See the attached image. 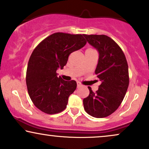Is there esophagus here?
Here are the masks:
<instances>
[{"mask_svg":"<svg viewBox=\"0 0 149 149\" xmlns=\"http://www.w3.org/2000/svg\"><path fill=\"white\" fill-rule=\"evenodd\" d=\"M82 87V84L80 83V82H78V83H77V87H78V88H80V87Z\"/></svg>","mask_w":149,"mask_h":149,"instance_id":"esophagus-1","label":"esophagus"}]
</instances>
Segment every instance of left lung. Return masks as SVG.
<instances>
[{
	"instance_id": "8db88e82",
	"label": "left lung",
	"mask_w": 149,
	"mask_h": 149,
	"mask_svg": "<svg viewBox=\"0 0 149 149\" xmlns=\"http://www.w3.org/2000/svg\"><path fill=\"white\" fill-rule=\"evenodd\" d=\"M87 42L97 50L98 61L95 73L101 80L98 90L83 99L85 110L89 115L103 118L119 107L129 85L128 66L124 53L113 39L106 35H84Z\"/></svg>"
}]
</instances>
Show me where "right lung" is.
Segmentation results:
<instances>
[{
	"instance_id": "obj_1",
	"label": "right lung",
	"mask_w": 149,
	"mask_h": 149,
	"mask_svg": "<svg viewBox=\"0 0 149 149\" xmlns=\"http://www.w3.org/2000/svg\"><path fill=\"white\" fill-rule=\"evenodd\" d=\"M84 35L56 33L48 36L34 50L28 61L26 85L32 101L46 114L63 111L69 96L76 90L75 80L66 81L56 71L67 64L69 55L85 46Z\"/></svg>"
}]
</instances>
